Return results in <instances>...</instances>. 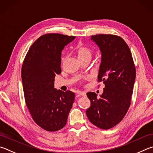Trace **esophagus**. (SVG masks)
I'll return each instance as SVG.
<instances>
[{"mask_svg":"<svg viewBox=\"0 0 153 153\" xmlns=\"http://www.w3.org/2000/svg\"><path fill=\"white\" fill-rule=\"evenodd\" d=\"M79 95L81 96H85L86 95V93L83 91H80V92H79Z\"/></svg>","mask_w":153,"mask_h":153,"instance_id":"1","label":"esophagus"}]
</instances>
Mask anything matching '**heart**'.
Instances as JSON below:
<instances>
[{
    "instance_id": "b5f03b06",
    "label": "heart",
    "mask_w": 153,
    "mask_h": 153,
    "mask_svg": "<svg viewBox=\"0 0 153 153\" xmlns=\"http://www.w3.org/2000/svg\"><path fill=\"white\" fill-rule=\"evenodd\" d=\"M74 51L81 61L91 60L93 56V50L89 47L80 43L74 48Z\"/></svg>"
}]
</instances>
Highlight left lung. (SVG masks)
Masks as SVG:
<instances>
[{
    "instance_id": "1",
    "label": "left lung",
    "mask_w": 153,
    "mask_h": 153,
    "mask_svg": "<svg viewBox=\"0 0 153 153\" xmlns=\"http://www.w3.org/2000/svg\"><path fill=\"white\" fill-rule=\"evenodd\" d=\"M101 52L98 82L105 85L102 95L88 92L91 106L87 109L88 119L103 130L114 127L122 121L130 108L136 68L132 53L121 37L111 34L91 36Z\"/></svg>"
}]
</instances>
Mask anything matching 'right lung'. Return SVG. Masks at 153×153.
<instances>
[{
	"label": "right lung",
	"instance_id": "1",
	"mask_svg": "<svg viewBox=\"0 0 153 153\" xmlns=\"http://www.w3.org/2000/svg\"><path fill=\"white\" fill-rule=\"evenodd\" d=\"M75 38L60 33L40 36L29 48L21 68L26 105L32 119L48 132L66 125L75 94L53 88L56 74L61 73V53Z\"/></svg>",
	"mask_w": 153,
	"mask_h": 153
}]
</instances>
